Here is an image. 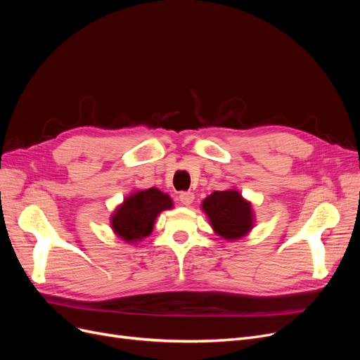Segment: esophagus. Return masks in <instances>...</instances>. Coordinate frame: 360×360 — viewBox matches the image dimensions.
<instances>
[{
	"mask_svg": "<svg viewBox=\"0 0 360 360\" xmlns=\"http://www.w3.org/2000/svg\"><path fill=\"white\" fill-rule=\"evenodd\" d=\"M179 198H180V202H181L183 205H191V204L193 202L195 195H193L192 192H181V193L179 195Z\"/></svg>",
	"mask_w": 360,
	"mask_h": 360,
	"instance_id": "esophagus-1",
	"label": "esophagus"
}]
</instances>
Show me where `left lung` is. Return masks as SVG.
<instances>
[{"label": "left lung", "instance_id": "1", "mask_svg": "<svg viewBox=\"0 0 360 360\" xmlns=\"http://www.w3.org/2000/svg\"><path fill=\"white\" fill-rule=\"evenodd\" d=\"M202 210L210 219L213 230L226 240H236L252 228L254 214L250 202L237 191H216L202 201Z\"/></svg>", "mask_w": 360, "mask_h": 360}]
</instances>
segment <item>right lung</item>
<instances>
[{
  "label": "right lung",
  "mask_w": 360,
  "mask_h": 360,
  "mask_svg": "<svg viewBox=\"0 0 360 360\" xmlns=\"http://www.w3.org/2000/svg\"><path fill=\"white\" fill-rule=\"evenodd\" d=\"M171 207V198L156 188L135 192L124 200L111 217L112 230L126 242L141 240L153 231L158 214Z\"/></svg>",
  "instance_id": "add662e5"
}]
</instances>
